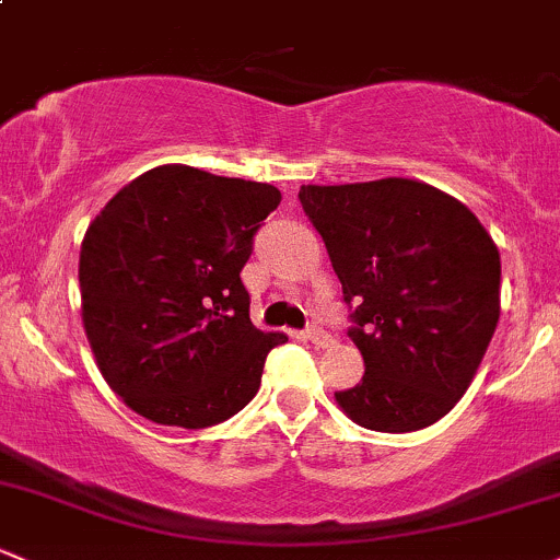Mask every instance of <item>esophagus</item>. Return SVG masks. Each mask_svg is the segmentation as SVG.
<instances>
[{"label": "esophagus", "instance_id": "obj_1", "mask_svg": "<svg viewBox=\"0 0 560 560\" xmlns=\"http://www.w3.org/2000/svg\"><path fill=\"white\" fill-rule=\"evenodd\" d=\"M304 339L312 341V345H315V347H328V345H330V336L326 334V330L315 328V326L304 330Z\"/></svg>", "mask_w": 560, "mask_h": 560}]
</instances>
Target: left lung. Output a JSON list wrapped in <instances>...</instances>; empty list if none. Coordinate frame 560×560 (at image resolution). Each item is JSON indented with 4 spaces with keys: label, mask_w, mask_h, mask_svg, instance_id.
Returning a JSON list of instances; mask_svg holds the SVG:
<instances>
[{
    "label": "left lung",
    "mask_w": 560,
    "mask_h": 560,
    "mask_svg": "<svg viewBox=\"0 0 560 560\" xmlns=\"http://www.w3.org/2000/svg\"><path fill=\"white\" fill-rule=\"evenodd\" d=\"M352 306L354 424L413 432L467 393L499 323V250L465 202L417 178L299 189Z\"/></svg>",
    "instance_id": "8db88e82"
}]
</instances>
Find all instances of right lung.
<instances>
[{"label": "right lung", "instance_id": "add662e5", "mask_svg": "<svg viewBox=\"0 0 560 560\" xmlns=\"http://www.w3.org/2000/svg\"><path fill=\"white\" fill-rule=\"evenodd\" d=\"M278 206L272 184L160 165L90 221L82 326L125 406L158 424L202 430L254 400L264 360L288 336L250 323L240 272Z\"/></svg>", "mask_w": 560, "mask_h": 560}]
</instances>
